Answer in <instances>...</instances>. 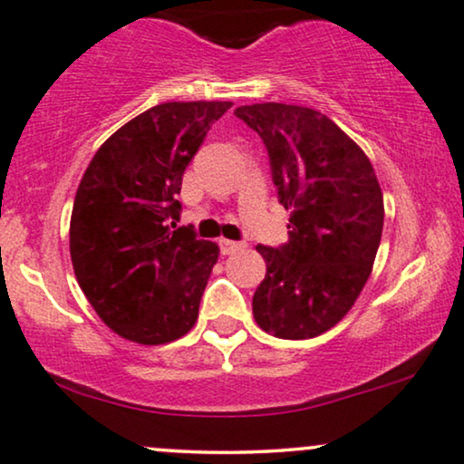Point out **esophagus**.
I'll return each instance as SVG.
<instances>
[{"mask_svg":"<svg viewBox=\"0 0 464 464\" xmlns=\"http://www.w3.org/2000/svg\"><path fill=\"white\" fill-rule=\"evenodd\" d=\"M243 243H237V240H230V238H221L219 240V249H221V254L224 256H230V254H234V251H238V249H243Z\"/></svg>","mask_w":464,"mask_h":464,"instance_id":"obj_1","label":"esophagus"}]
</instances>
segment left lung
Returning a JSON list of instances; mask_svg holds the SVG:
<instances>
[{"instance_id":"obj_1","label":"left lung","mask_w":464,"mask_h":464,"mask_svg":"<svg viewBox=\"0 0 464 464\" xmlns=\"http://www.w3.org/2000/svg\"><path fill=\"white\" fill-rule=\"evenodd\" d=\"M238 119L266 144L290 240L257 245L266 276L254 294V317L279 339H313L356 303L383 230V194L369 158L326 114L306 106H240Z\"/></svg>"}]
</instances>
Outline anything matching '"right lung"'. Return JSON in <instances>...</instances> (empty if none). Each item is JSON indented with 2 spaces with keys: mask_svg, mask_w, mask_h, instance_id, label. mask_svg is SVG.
<instances>
[{
  "mask_svg": "<svg viewBox=\"0 0 464 464\" xmlns=\"http://www.w3.org/2000/svg\"><path fill=\"white\" fill-rule=\"evenodd\" d=\"M232 102H164L119 128L76 189L70 256L100 320L123 339L164 345L188 334L219 257L179 219L183 172Z\"/></svg>",
  "mask_w": 464,
  "mask_h": 464,
  "instance_id": "add662e5",
  "label": "right lung"
}]
</instances>
